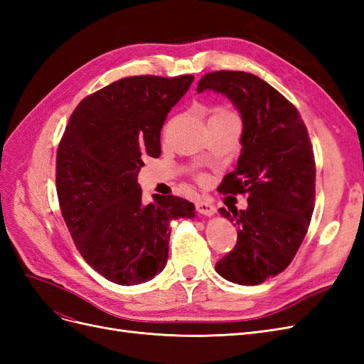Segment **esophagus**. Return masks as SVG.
<instances>
[{
	"label": "esophagus",
	"mask_w": 364,
	"mask_h": 364,
	"mask_svg": "<svg viewBox=\"0 0 364 364\" xmlns=\"http://www.w3.org/2000/svg\"><path fill=\"white\" fill-rule=\"evenodd\" d=\"M196 208H197V211H199V214H203L208 217H211L217 213V208L208 200H199L196 203Z\"/></svg>",
	"instance_id": "obj_1"
}]
</instances>
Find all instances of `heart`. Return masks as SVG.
<instances>
[{
    "instance_id": "b5f03b06",
    "label": "heart",
    "mask_w": 364,
    "mask_h": 364,
    "mask_svg": "<svg viewBox=\"0 0 364 364\" xmlns=\"http://www.w3.org/2000/svg\"><path fill=\"white\" fill-rule=\"evenodd\" d=\"M232 117H235V115L230 111H228V109L215 107L214 111L211 112V117H209V119H222V118H232Z\"/></svg>"
}]
</instances>
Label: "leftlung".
Listing matches in <instances>:
<instances>
[{
  "instance_id": "left-lung-1",
  "label": "left lung",
  "mask_w": 364,
  "mask_h": 364,
  "mask_svg": "<svg viewBox=\"0 0 364 364\" xmlns=\"http://www.w3.org/2000/svg\"><path fill=\"white\" fill-rule=\"evenodd\" d=\"M228 97L243 119L241 155L220 191L247 194L246 209L220 208L237 226V245L215 264L225 279L258 285L289 267L311 222L316 200L314 153L297 109L258 75L215 71L197 92Z\"/></svg>"
}]
</instances>
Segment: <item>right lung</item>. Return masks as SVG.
<instances>
[{
	"instance_id": "right-lung-1",
	"label": "right lung",
	"mask_w": 364,
	"mask_h": 364,
	"mask_svg": "<svg viewBox=\"0 0 364 364\" xmlns=\"http://www.w3.org/2000/svg\"><path fill=\"white\" fill-rule=\"evenodd\" d=\"M193 75H134L79 103L60 139L56 186L62 217L83 259L118 285L161 273L168 258L170 222L193 218L194 205L176 196L142 202V158L161 155L167 114Z\"/></svg>"
}]
</instances>
